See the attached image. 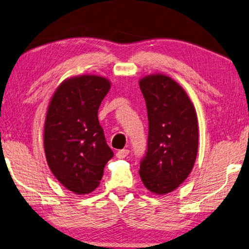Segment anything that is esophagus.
<instances>
[{
	"label": "esophagus",
	"mask_w": 249,
	"mask_h": 249,
	"mask_svg": "<svg viewBox=\"0 0 249 249\" xmlns=\"http://www.w3.org/2000/svg\"><path fill=\"white\" fill-rule=\"evenodd\" d=\"M128 154H129V150H119L117 152V154H116V156L118 159H124V158H127L128 156Z\"/></svg>",
	"instance_id": "34e87169"
}]
</instances>
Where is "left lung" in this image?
Wrapping results in <instances>:
<instances>
[{"label": "left lung", "instance_id": "left-lung-1", "mask_svg": "<svg viewBox=\"0 0 249 249\" xmlns=\"http://www.w3.org/2000/svg\"><path fill=\"white\" fill-rule=\"evenodd\" d=\"M144 96L149 136L140 177L152 193L168 194L184 182L198 152V122L185 90L162 74L140 81Z\"/></svg>", "mask_w": 249, "mask_h": 249}]
</instances>
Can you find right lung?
<instances>
[{"mask_svg": "<svg viewBox=\"0 0 249 249\" xmlns=\"http://www.w3.org/2000/svg\"><path fill=\"white\" fill-rule=\"evenodd\" d=\"M110 83L83 75L64 81L48 108L43 145L48 165L65 188L77 195L97 188L113 156L98 121V108Z\"/></svg>", "mask_w": 249, "mask_h": 249, "instance_id": "obj_1", "label": "right lung"}]
</instances>
